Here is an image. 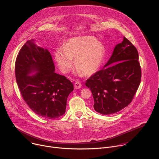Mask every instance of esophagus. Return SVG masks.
Listing matches in <instances>:
<instances>
[{"label":"esophagus","mask_w":159,"mask_h":159,"mask_svg":"<svg viewBox=\"0 0 159 159\" xmlns=\"http://www.w3.org/2000/svg\"><path fill=\"white\" fill-rule=\"evenodd\" d=\"M82 87V84L79 82V81H77L75 83V85H74V87L75 89H79Z\"/></svg>","instance_id":"1"}]
</instances>
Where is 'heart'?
<instances>
[{
  "label": "heart",
  "instance_id": "1",
  "mask_svg": "<svg viewBox=\"0 0 159 159\" xmlns=\"http://www.w3.org/2000/svg\"><path fill=\"white\" fill-rule=\"evenodd\" d=\"M105 48L98 39L91 36L72 38L63 47L58 48L55 53V61L61 72H69L74 65L76 58L77 72L85 75H91L101 66L104 57Z\"/></svg>",
  "mask_w": 159,
  "mask_h": 159
}]
</instances>
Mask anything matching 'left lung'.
Returning <instances> with one entry per match:
<instances>
[{
	"instance_id": "left-lung-1",
	"label": "left lung",
	"mask_w": 159,
	"mask_h": 159,
	"mask_svg": "<svg viewBox=\"0 0 159 159\" xmlns=\"http://www.w3.org/2000/svg\"><path fill=\"white\" fill-rule=\"evenodd\" d=\"M142 77L139 53L125 37L115 47L104 69L90 76L85 85L94 98V108L100 114H114L129 105Z\"/></svg>"
}]
</instances>
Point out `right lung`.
<instances>
[{"mask_svg": "<svg viewBox=\"0 0 159 159\" xmlns=\"http://www.w3.org/2000/svg\"><path fill=\"white\" fill-rule=\"evenodd\" d=\"M37 73L33 76L28 75ZM16 82L26 103L39 116L55 119L65 114L66 100L73 84L55 72L52 55L47 49L28 41L20 48L15 63Z\"/></svg>", "mask_w": 159, "mask_h": 159, "instance_id": "add662e5", "label": "right lung"}]
</instances>
